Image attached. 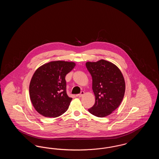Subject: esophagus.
Masks as SVG:
<instances>
[{
    "mask_svg": "<svg viewBox=\"0 0 159 159\" xmlns=\"http://www.w3.org/2000/svg\"><path fill=\"white\" fill-rule=\"evenodd\" d=\"M84 94V91H81V92H80L79 94H78V95H77V97H82V96H83Z\"/></svg>",
    "mask_w": 159,
    "mask_h": 159,
    "instance_id": "34e87169",
    "label": "esophagus"
}]
</instances>
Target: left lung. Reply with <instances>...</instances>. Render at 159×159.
I'll use <instances>...</instances> for the list:
<instances>
[{"label":"left lung","instance_id":"1","mask_svg":"<svg viewBox=\"0 0 159 159\" xmlns=\"http://www.w3.org/2000/svg\"><path fill=\"white\" fill-rule=\"evenodd\" d=\"M86 67L92 78L95 96V104L88 111L97 117H106L120 106L123 100L125 92L124 77L119 68L107 61L87 62Z\"/></svg>","mask_w":159,"mask_h":159}]
</instances>
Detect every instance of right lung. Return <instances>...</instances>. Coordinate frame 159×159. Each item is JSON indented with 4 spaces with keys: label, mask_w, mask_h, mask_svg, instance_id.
<instances>
[{
    "label": "right lung",
    "mask_w": 159,
    "mask_h": 159,
    "mask_svg": "<svg viewBox=\"0 0 159 159\" xmlns=\"http://www.w3.org/2000/svg\"><path fill=\"white\" fill-rule=\"evenodd\" d=\"M76 64L73 62L52 61L36 70L31 78L29 92L33 106L47 117H57L68 109L72 98L67 94L66 76Z\"/></svg>",
    "instance_id": "add662e5"
}]
</instances>
